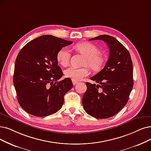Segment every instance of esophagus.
<instances>
[{"label": "esophagus", "mask_w": 151, "mask_h": 151, "mask_svg": "<svg viewBox=\"0 0 151 151\" xmlns=\"http://www.w3.org/2000/svg\"><path fill=\"white\" fill-rule=\"evenodd\" d=\"M72 83H73L74 86H76V85H77V84L78 83V82L74 81H72Z\"/></svg>", "instance_id": "1"}]
</instances>
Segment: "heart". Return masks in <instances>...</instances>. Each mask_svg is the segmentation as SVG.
I'll use <instances>...</instances> for the list:
<instances>
[{"label":"heart","instance_id":"b5f03b06","mask_svg":"<svg viewBox=\"0 0 151 151\" xmlns=\"http://www.w3.org/2000/svg\"><path fill=\"white\" fill-rule=\"evenodd\" d=\"M74 49L86 57L84 65H88L93 70L98 71L102 69L105 64V59L100 55V50L95 45L84 42L77 43L74 46ZM57 61L59 64L65 67L69 64L70 53L67 48H61L56 55ZM90 74L89 69L86 67L83 68H76L70 67L65 71V76L74 81H79L87 77Z\"/></svg>","mask_w":151,"mask_h":151}]
</instances>
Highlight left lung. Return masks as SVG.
Instances as JSON below:
<instances>
[{"instance_id":"obj_1","label":"left lung","mask_w":151,"mask_h":151,"mask_svg":"<svg viewBox=\"0 0 151 151\" xmlns=\"http://www.w3.org/2000/svg\"><path fill=\"white\" fill-rule=\"evenodd\" d=\"M106 43L109 57L104 68L90 78L97 84L86 83L82 98L84 110L96 118H110L126 105L133 87V68L128 50L116 38L107 35L89 40Z\"/></svg>"}]
</instances>
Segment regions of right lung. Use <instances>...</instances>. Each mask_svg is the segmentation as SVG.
Wrapping results in <instances>:
<instances>
[{"label":"right lung","mask_w":151,"mask_h":151,"mask_svg":"<svg viewBox=\"0 0 151 151\" xmlns=\"http://www.w3.org/2000/svg\"><path fill=\"white\" fill-rule=\"evenodd\" d=\"M72 43L52 35H43L24 46L17 57L14 84L18 101L23 109L43 117L58 111L65 94L73 85L69 78L58 81L63 75L58 65L59 50Z\"/></svg>","instance_id":"add662e5"}]
</instances>
